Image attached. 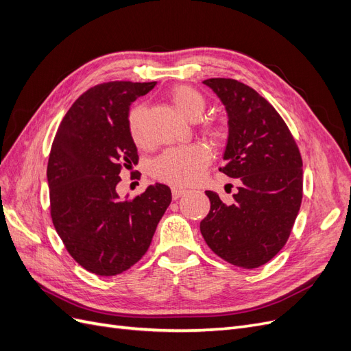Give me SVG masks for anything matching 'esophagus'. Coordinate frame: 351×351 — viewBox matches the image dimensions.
Listing matches in <instances>:
<instances>
[{
    "mask_svg": "<svg viewBox=\"0 0 351 351\" xmlns=\"http://www.w3.org/2000/svg\"><path fill=\"white\" fill-rule=\"evenodd\" d=\"M171 192H173V197H174V199H178V197H182L184 193H187V190L183 189V187L174 186V187L171 189Z\"/></svg>",
    "mask_w": 351,
    "mask_h": 351,
    "instance_id": "34e87169",
    "label": "esophagus"
}]
</instances>
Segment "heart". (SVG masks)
<instances>
[{
  "label": "heart",
  "instance_id": "1",
  "mask_svg": "<svg viewBox=\"0 0 351 351\" xmlns=\"http://www.w3.org/2000/svg\"><path fill=\"white\" fill-rule=\"evenodd\" d=\"M169 101L176 107V110L182 114L187 120H197L204 112L205 101L202 95L189 86H177L169 92ZM146 115V107L142 104L134 105L129 112V133L136 145H143L145 129L143 120ZM212 134L217 139H224L227 136L226 125H215L212 129ZM210 162V152L206 146L193 143L184 147H176V149H168L161 156L156 158L152 165V174L162 180L165 183L176 186H190L204 176L205 168Z\"/></svg>",
  "mask_w": 351,
  "mask_h": 351
}]
</instances>
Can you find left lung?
<instances>
[{"label":"left lung","mask_w":351,"mask_h":351,"mask_svg":"<svg viewBox=\"0 0 351 351\" xmlns=\"http://www.w3.org/2000/svg\"><path fill=\"white\" fill-rule=\"evenodd\" d=\"M228 115L227 164L237 193L224 204L208 190L209 214L200 232L210 250L231 265L253 269L277 254L290 237L303 197V162L289 127L263 97L234 79L204 80Z\"/></svg>","instance_id":"left-lung-1"}]
</instances>
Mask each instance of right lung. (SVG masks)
Segmentation results:
<instances>
[{
    "instance_id": "right-lung-1",
    "label": "right lung",
    "mask_w": 351,
    "mask_h": 351,
    "mask_svg": "<svg viewBox=\"0 0 351 351\" xmlns=\"http://www.w3.org/2000/svg\"><path fill=\"white\" fill-rule=\"evenodd\" d=\"M156 82H108L88 89L62 119L52 142L47 177L51 218L67 252L86 271L112 277L149 249L171 190L155 183L120 199L123 168L139 161L129 133L130 104Z\"/></svg>"
}]
</instances>
